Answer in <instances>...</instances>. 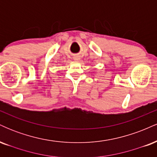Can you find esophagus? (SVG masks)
<instances>
[{"instance_id":"34e87169","label":"esophagus","mask_w":157,"mask_h":157,"mask_svg":"<svg viewBox=\"0 0 157 157\" xmlns=\"http://www.w3.org/2000/svg\"><path fill=\"white\" fill-rule=\"evenodd\" d=\"M74 60H80V57H79L78 56H75V57H74Z\"/></svg>"}]
</instances>
